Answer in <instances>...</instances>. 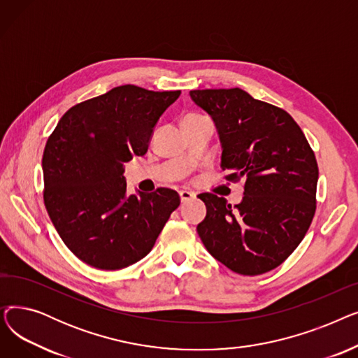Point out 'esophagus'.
I'll return each instance as SVG.
<instances>
[{"mask_svg":"<svg viewBox=\"0 0 358 358\" xmlns=\"http://www.w3.org/2000/svg\"><path fill=\"white\" fill-rule=\"evenodd\" d=\"M192 199H194V193L185 192V190L180 192V200H181V203H185V201H189V200H192Z\"/></svg>","mask_w":358,"mask_h":358,"instance_id":"obj_1","label":"esophagus"}]
</instances>
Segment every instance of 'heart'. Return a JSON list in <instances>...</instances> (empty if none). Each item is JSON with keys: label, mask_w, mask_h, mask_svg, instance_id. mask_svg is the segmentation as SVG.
I'll return each instance as SVG.
<instances>
[{"label": "heart", "mask_w": 358, "mask_h": 358, "mask_svg": "<svg viewBox=\"0 0 358 358\" xmlns=\"http://www.w3.org/2000/svg\"><path fill=\"white\" fill-rule=\"evenodd\" d=\"M187 117H197V116H194V115H189Z\"/></svg>", "instance_id": "1"}]
</instances>
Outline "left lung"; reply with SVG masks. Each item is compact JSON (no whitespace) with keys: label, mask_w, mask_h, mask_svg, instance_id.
<instances>
[{"label":"left lung","mask_w":358,"mask_h":358,"mask_svg":"<svg viewBox=\"0 0 358 358\" xmlns=\"http://www.w3.org/2000/svg\"><path fill=\"white\" fill-rule=\"evenodd\" d=\"M190 97L215 122L227 180L245 178L243 199L200 194L197 234L229 270L258 275L278 267L305 238L316 209L317 164L302 129L283 108L241 88L194 90Z\"/></svg>","instance_id":"1"}]
</instances>
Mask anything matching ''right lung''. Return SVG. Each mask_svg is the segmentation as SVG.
Instances as JSON below:
<instances>
[{"mask_svg":"<svg viewBox=\"0 0 358 358\" xmlns=\"http://www.w3.org/2000/svg\"><path fill=\"white\" fill-rule=\"evenodd\" d=\"M181 91L120 85L71 107L42 158L43 200L65 245L85 264L120 270L142 259L180 206L169 189L126 194L124 162L146 154Z\"/></svg>","mask_w":358,"mask_h":358,"instance_id":"obj_1","label":"right lung"}]
</instances>
